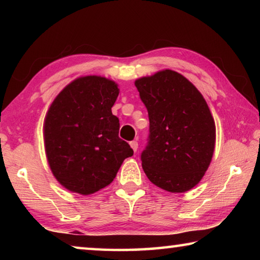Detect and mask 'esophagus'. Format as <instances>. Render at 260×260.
<instances>
[{"label":"esophagus","instance_id":"34e87169","mask_svg":"<svg viewBox=\"0 0 260 260\" xmlns=\"http://www.w3.org/2000/svg\"><path fill=\"white\" fill-rule=\"evenodd\" d=\"M129 144H131V148L133 149V150L136 152L138 151V149H139V143L136 142V141H132V142H129Z\"/></svg>","mask_w":260,"mask_h":260}]
</instances>
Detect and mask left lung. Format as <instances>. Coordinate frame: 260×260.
<instances>
[{
	"label": "left lung",
	"mask_w": 260,
	"mask_h": 260,
	"mask_svg": "<svg viewBox=\"0 0 260 260\" xmlns=\"http://www.w3.org/2000/svg\"><path fill=\"white\" fill-rule=\"evenodd\" d=\"M150 121L149 143L141 155L143 171L170 192L190 190L212 160L215 124L203 95L172 70L135 80Z\"/></svg>",
	"instance_id": "obj_1"
}]
</instances>
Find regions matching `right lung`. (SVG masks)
Wrapping results in <instances>:
<instances>
[{"label": "right lung", "instance_id": "right-lung-1", "mask_svg": "<svg viewBox=\"0 0 260 260\" xmlns=\"http://www.w3.org/2000/svg\"><path fill=\"white\" fill-rule=\"evenodd\" d=\"M119 95L113 80L79 77L56 96L46 114L43 140L48 164L61 186L90 195L113 181L133 149L122 141L111 108Z\"/></svg>", "mask_w": 260, "mask_h": 260}]
</instances>
